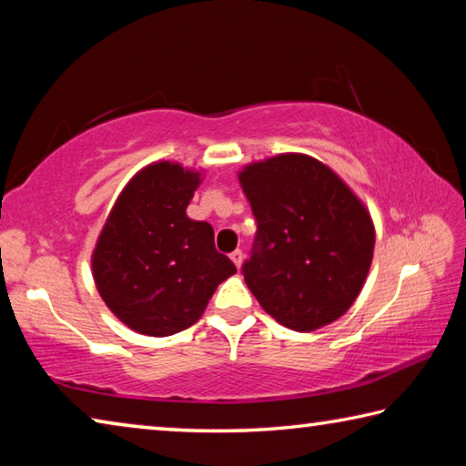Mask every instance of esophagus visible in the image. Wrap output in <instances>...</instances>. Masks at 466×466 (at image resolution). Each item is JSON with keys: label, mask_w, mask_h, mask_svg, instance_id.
<instances>
[{"label": "esophagus", "mask_w": 466, "mask_h": 466, "mask_svg": "<svg viewBox=\"0 0 466 466\" xmlns=\"http://www.w3.org/2000/svg\"><path fill=\"white\" fill-rule=\"evenodd\" d=\"M230 258H232V263L236 265V269H240V267H242V261H244L242 250H234L232 255H230Z\"/></svg>", "instance_id": "obj_1"}]
</instances>
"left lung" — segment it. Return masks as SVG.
Returning <instances> with one entry per match:
<instances>
[{"label":"left lung","mask_w":466,"mask_h":466,"mask_svg":"<svg viewBox=\"0 0 466 466\" xmlns=\"http://www.w3.org/2000/svg\"><path fill=\"white\" fill-rule=\"evenodd\" d=\"M238 180L258 222L242 273L261 309L298 333L341 319L374 257L364 201L333 168L299 152L250 162Z\"/></svg>","instance_id":"1"}]
</instances>
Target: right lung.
Instances as JSON below:
<instances>
[{
  "label": "right lung",
  "instance_id": "add662e5",
  "mask_svg": "<svg viewBox=\"0 0 466 466\" xmlns=\"http://www.w3.org/2000/svg\"><path fill=\"white\" fill-rule=\"evenodd\" d=\"M203 170L157 160L131 177L92 250V278L125 327L168 337L203 317L236 273L214 247V228L187 216Z\"/></svg>",
  "mask_w": 466,
  "mask_h": 466
}]
</instances>
